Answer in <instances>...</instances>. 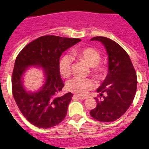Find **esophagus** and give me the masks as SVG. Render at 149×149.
<instances>
[{
  "instance_id": "34e87169",
  "label": "esophagus",
  "mask_w": 149,
  "mask_h": 149,
  "mask_svg": "<svg viewBox=\"0 0 149 149\" xmlns=\"http://www.w3.org/2000/svg\"><path fill=\"white\" fill-rule=\"evenodd\" d=\"M74 97L76 98H78V99H81V100H84L86 99V97H82V96H80V95H74Z\"/></svg>"
}]
</instances>
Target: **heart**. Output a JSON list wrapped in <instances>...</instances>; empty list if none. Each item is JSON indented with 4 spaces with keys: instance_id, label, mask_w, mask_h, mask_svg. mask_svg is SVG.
Here are the masks:
<instances>
[{
    "instance_id": "b5f03b06",
    "label": "heart",
    "mask_w": 149,
    "mask_h": 149,
    "mask_svg": "<svg viewBox=\"0 0 149 149\" xmlns=\"http://www.w3.org/2000/svg\"><path fill=\"white\" fill-rule=\"evenodd\" d=\"M73 55L91 67V72L96 78L101 80L105 77L106 69L104 65L99 64L101 60V55L94 48H83L74 50ZM72 63V57L68 55H64L60 58L58 68L60 75L63 77H68L70 75ZM95 86V84L92 79L81 78L77 77H73L67 81L65 85L66 89L68 91L80 95H86L88 91L93 89Z\"/></svg>"
}]
</instances>
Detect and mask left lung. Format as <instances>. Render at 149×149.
I'll return each instance as SVG.
<instances>
[{
	"label": "left lung",
	"mask_w": 149,
	"mask_h": 149,
	"mask_svg": "<svg viewBox=\"0 0 149 149\" xmlns=\"http://www.w3.org/2000/svg\"><path fill=\"white\" fill-rule=\"evenodd\" d=\"M91 41H98L104 46L108 55V73L97 89L99 99L95 98L97 106L90 115L100 122H113L132 104L137 86L136 72L127 52L116 42L103 36L93 37Z\"/></svg>",
	"instance_id": "obj_1"
}]
</instances>
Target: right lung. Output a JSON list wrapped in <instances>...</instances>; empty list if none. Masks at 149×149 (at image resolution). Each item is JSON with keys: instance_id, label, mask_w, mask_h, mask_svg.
Segmentation results:
<instances>
[{"instance_id": "1", "label": "right lung", "mask_w": 149, "mask_h": 149, "mask_svg": "<svg viewBox=\"0 0 149 149\" xmlns=\"http://www.w3.org/2000/svg\"><path fill=\"white\" fill-rule=\"evenodd\" d=\"M80 39L44 36L26 45L18 54L12 77L14 99L23 116L33 125L49 128L64 119L73 95L59 96L64 86L58 64L62 54L81 42ZM30 67L43 70L44 81L34 92L23 85V76Z\"/></svg>"}]
</instances>
